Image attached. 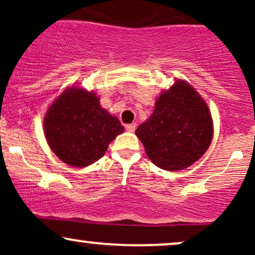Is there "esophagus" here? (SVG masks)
I'll return each mask as SVG.
<instances>
[{
    "label": "esophagus",
    "mask_w": 255,
    "mask_h": 255,
    "mask_svg": "<svg viewBox=\"0 0 255 255\" xmlns=\"http://www.w3.org/2000/svg\"><path fill=\"white\" fill-rule=\"evenodd\" d=\"M126 130H127V131H130V133H133V131L135 130V125H134V124L127 125V126H126Z\"/></svg>",
    "instance_id": "34e87169"
}]
</instances>
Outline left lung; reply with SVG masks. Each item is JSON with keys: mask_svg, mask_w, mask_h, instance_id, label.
Here are the masks:
<instances>
[{"mask_svg": "<svg viewBox=\"0 0 255 255\" xmlns=\"http://www.w3.org/2000/svg\"><path fill=\"white\" fill-rule=\"evenodd\" d=\"M212 133L209 107L183 80L157 98L151 118L135 130L152 163L168 171L197 162L210 146Z\"/></svg>", "mask_w": 255, "mask_h": 255, "instance_id": "obj_1", "label": "left lung"}]
</instances>
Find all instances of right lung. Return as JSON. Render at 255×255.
<instances>
[{
    "label": "right lung",
    "mask_w": 255,
    "mask_h": 255,
    "mask_svg": "<svg viewBox=\"0 0 255 255\" xmlns=\"http://www.w3.org/2000/svg\"><path fill=\"white\" fill-rule=\"evenodd\" d=\"M44 131L52 152L62 162L83 168L103 157L124 127L101 107L95 93L71 87L46 111Z\"/></svg>",
    "instance_id": "1"
}]
</instances>
